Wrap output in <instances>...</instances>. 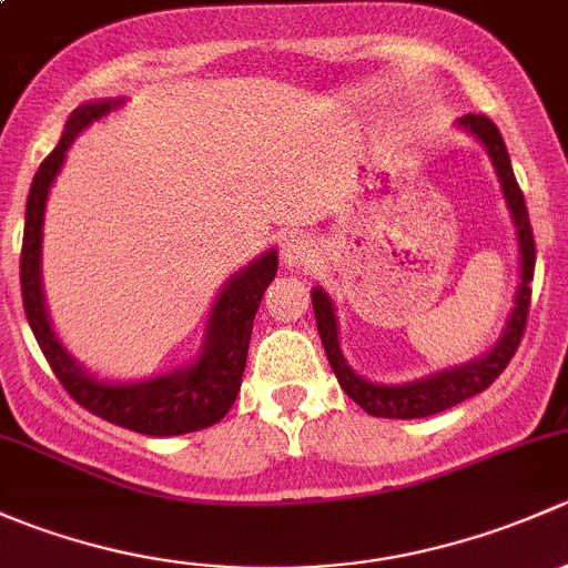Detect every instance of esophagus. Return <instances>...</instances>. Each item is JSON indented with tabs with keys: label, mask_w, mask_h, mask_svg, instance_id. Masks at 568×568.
<instances>
[{
	"label": "esophagus",
	"mask_w": 568,
	"mask_h": 568,
	"mask_svg": "<svg viewBox=\"0 0 568 568\" xmlns=\"http://www.w3.org/2000/svg\"><path fill=\"white\" fill-rule=\"evenodd\" d=\"M316 242L305 233H291L283 242V263L285 268H307L316 261Z\"/></svg>",
	"instance_id": "1"
}]
</instances>
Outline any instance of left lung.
<instances>
[{
	"label": "left lung",
	"mask_w": 568,
	"mask_h": 568,
	"mask_svg": "<svg viewBox=\"0 0 568 568\" xmlns=\"http://www.w3.org/2000/svg\"><path fill=\"white\" fill-rule=\"evenodd\" d=\"M462 131L484 145L486 156H489L491 168H495L497 181H500L503 197H506L508 214H511L514 231H517V247H519V285L514 294V307L508 313L506 326H503L500 337L495 346L480 357L469 359V363L454 365V368L437 371L423 379L404 382V385H385V382H371L359 376L357 371L348 365V359L341 352V329H337L335 302L326 294L321 285L311 291L313 296V313H316L318 335L324 343L326 359H329L332 371H335L337 382L346 390L354 404L363 406L368 415L374 417H393V420H412V417H428L437 412L450 409V406L462 404V400L473 398V395L484 393L497 376L506 371L508 359L517 352L519 341H523L525 321H528L530 307V283L532 268H536V244H532V231L528 220V205H525V194L519 189L517 178H514L511 159H508L506 142H503L500 131L491 123L486 114H464L456 120Z\"/></svg>",
	"instance_id": "1"
}]
</instances>
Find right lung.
Wrapping results in <instances>:
<instances>
[{
  "instance_id": "right-lung-1",
  "label": "right lung",
  "mask_w": 568,
  "mask_h": 568,
  "mask_svg": "<svg viewBox=\"0 0 568 568\" xmlns=\"http://www.w3.org/2000/svg\"><path fill=\"white\" fill-rule=\"evenodd\" d=\"M123 104L125 99H93L73 109L60 142L32 178L24 214V244H21V296L40 352L73 400L129 432L148 434V437H178L220 423L236 400L247 365L252 321L261 307L263 291L277 274V250L268 247L222 285L209 311L200 352L192 363L134 382L101 379L84 368L60 341L45 307L43 266H40L45 200L65 164L73 140Z\"/></svg>"
}]
</instances>
